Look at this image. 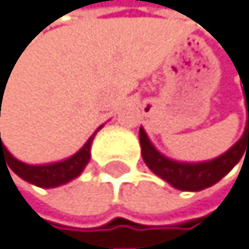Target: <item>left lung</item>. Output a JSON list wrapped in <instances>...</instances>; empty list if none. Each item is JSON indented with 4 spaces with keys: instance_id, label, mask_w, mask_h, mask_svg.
Instances as JSON below:
<instances>
[{
    "instance_id": "1",
    "label": "left lung",
    "mask_w": 249,
    "mask_h": 249,
    "mask_svg": "<svg viewBox=\"0 0 249 249\" xmlns=\"http://www.w3.org/2000/svg\"><path fill=\"white\" fill-rule=\"evenodd\" d=\"M245 105L248 117L242 138L224 154L205 162H179L163 156L147 138L144 128L140 127V146L144 163L152 173L179 191L197 192L216 184L240 162L245 151H249V90L247 92V89H245Z\"/></svg>"
}]
</instances>
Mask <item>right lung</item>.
<instances>
[{
    "mask_svg": "<svg viewBox=\"0 0 249 249\" xmlns=\"http://www.w3.org/2000/svg\"><path fill=\"white\" fill-rule=\"evenodd\" d=\"M1 95H2V90H1ZM102 127L103 125H100L95 130V133ZM95 133L86 141V144H84L76 154H73L68 159H63V160H60V162L42 163V165H30V163L18 160V159H16L7 151V147L1 141L0 132V162L1 159H4L7 162V167L30 184H35L37 187H46V189L62 186V184L70 183V181H73L84 172V168H86L89 160H90V147H92V141L95 138Z\"/></svg>",
    "mask_w": 249,
    "mask_h": 249,
    "instance_id": "obj_1",
    "label": "right lung"
}]
</instances>
